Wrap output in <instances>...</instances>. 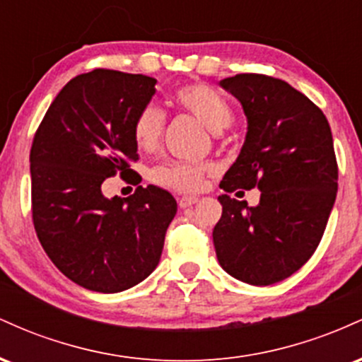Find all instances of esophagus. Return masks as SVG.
<instances>
[{
    "instance_id": "esophagus-1",
    "label": "esophagus",
    "mask_w": 362,
    "mask_h": 362,
    "mask_svg": "<svg viewBox=\"0 0 362 362\" xmlns=\"http://www.w3.org/2000/svg\"><path fill=\"white\" fill-rule=\"evenodd\" d=\"M197 201H199V199L194 197V195H185V197L178 199V206H180V207H190V206H194Z\"/></svg>"
}]
</instances>
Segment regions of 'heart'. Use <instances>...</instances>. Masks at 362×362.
Returning a JSON list of instances; mask_svg holds the SVG:
<instances>
[{
	"label": "heart",
	"mask_w": 362,
	"mask_h": 362,
	"mask_svg": "<svg viewBox=\"0 0 362 362\" xmlns=\"http://www.w3.org/2000/svg\"><path fill=\"white\" fill-rule=\"evenodd\" d=\"M175 102L204 122L211 131L219 132L233 119L230 103L219 91L206 85L184 86L175 93ZM165 129V114L160 107H143L132 120V141L141 151H151L160 143ZM214 172L211 163H189V161H167L151 170L149 177L158 185L178 192H197L204 185L207 175Z\"/></svg>",
	"instance_id": "1"
}]
</instances>
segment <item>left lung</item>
I'll return each instance as SVG.
<instances>
[{"mask_svg": "<svg viewBox=\"0 0 362 362\" xmlns=\"http://www.w3.org/2000/svg\"><path fill=\"white\" fill-rule=\"evenodd\" d=\"M242 103L247 136L219 184L226 192L260 190V202L221 194L213 230L219 265L252 286L276 284L317 250L337 195V160L323 112L286 81L236 74L219 81Z\"/></svg>", "mask_w": 362, "mask_h": 362, "instance_id": "8db88e82", "label": "left lung"}]
</instances>
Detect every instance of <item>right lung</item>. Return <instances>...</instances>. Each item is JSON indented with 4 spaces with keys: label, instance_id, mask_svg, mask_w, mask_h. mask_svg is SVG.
Instances as JSON below:
<instances>
[{
    "label": "right lung",
    "instance_id": "obj_1",
    "mask_svg": "<svg viewBox=\"0 0 362 362\" xmlns=\"http://www.w3.org/2000/svg\"><path fill=\"white\" fill-rule=\"evenodd\" d=\"M155 78L93 69L66 83L30 151L32 218L49 259L68 279L120 293L156 269L177 201L156 185L105 197L107 177L134 172L132 120L156 93Z\"/></svg>",
    "mask_w": 362,
    "mask_h": 362
}]
</instances>
